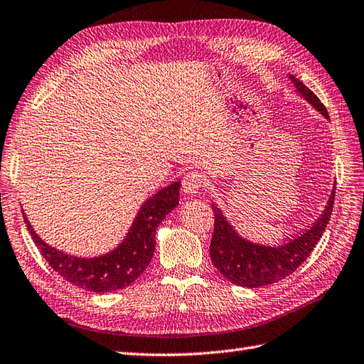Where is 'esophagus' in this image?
Instances as JSON below:
<instances>
[{"mask_svg":"<svg viewBox=\"0 0 364 364\" xmlns=\"http://www.w3.org/2000/svg\"><path fill=\"white\" fill-rule=\"evenodd\" d=\"M203 185V177L200 173L198 171H191L188 174H185V177L182 179V190L183 193L187 194H196L200 191Z\"/></svg>","mask_w":364,"mask_h":364,"instance_id":"34e87169","label":"esophagus"}]
</instances>
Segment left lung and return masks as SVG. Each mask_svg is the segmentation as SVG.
I'll return each instance as SVG.
<instances>
[{
  "instance_id": "1",
  "label": "left lung",
  "mask_w": 364,
  "mask_h": 364,
  "mask_svg": "<svg viewBox=\"0 0 364 364\" xmlns=\"http://www.w3.org/2000/svg\"><path fill=\"white\" fill-rule=\"evenodd\" d=\"M289 80L294 83L301 99L312 105L323 117L329 120V114L320 99L296 77L289 74ZM333 200L335 187L320 219L303 235L290 239L282 245H264L241 236L216 203H211V208L215 211V232L210 244L213 264L230 282L241 287L255 289L284 279L307 259L321 239L331 220Z\"/></svg>"
}]
</instances>
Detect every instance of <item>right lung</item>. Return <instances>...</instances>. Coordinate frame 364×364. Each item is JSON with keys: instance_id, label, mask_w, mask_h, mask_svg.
<instances>
[{"instance_id": "obj_1", "label": "right lung", "mask_w": 364, "mask_h": 364, "mask_svg": "<svg viewBox=\"0 0 364 364\" xmlns=\"http://www.w3.org/2000/svg\"><path fill=\"white\" fill-rule=\"evenodd\" d=\"M179 190L181 182L177 181L148 198L123 241L114 250L92 258L70 255L49 245L35 232L24 211L23 216L35 245L60 277L80 289L108 294L131 286L148 267L156 249V230L168 213L179 205Z\"/></svg>"}]
</instances>
